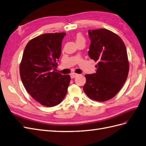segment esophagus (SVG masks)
Listing matches in <instances>:
<instances>
[{
    "instance_id": "1",
    "label": "esophagus",
    "mask_w": 146,
    "mask_h": 146,
    "mask_svg": "<svg viewBox=\"0 0 146 146\" xmlns=\"http://www.w3.org/2000/svg\"><path fill=\"white\" fill-rule=\"evenodd\" d=\"M78 75V74H77V73H71L70 76H71V78H74L75 77H76Z\"/></svg>"
}]
</instances>
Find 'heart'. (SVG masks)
I'll return each mask as SVG.
<instances>
[{
    "instance_id": "obj_1",
    "label": "heart",
    "mask_w": 146,
    "mask_h": 146,
    "mask_svg": "<svg viewBox=\"0 0 146 146\" xmlns=\"http://www.w3.org/2000/svg\"><path fill=\"white\" fill-rule=\"evenodd\" d=\"M76 42H80V41H84V42H85V39L81 33H78L76 35Z\"/></svg>"
}]
</instances>
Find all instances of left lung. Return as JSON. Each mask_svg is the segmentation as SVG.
I'll return each instance as SVG.
<instances>
[{
    "mask_svg": "<svg viewBox=\"0 0 146 146\" xmlns=\"http://www.w3.org/2000/svg\"><path fill=\"white\" fill-rule=\"evenodd\" d=\"M91 40L88 54L98 62L96 73L85 74L83 90L89 98L99 102L110 100L125 83L129 61L124 42L117 34L107 29H89Z\"/></svg>",
    "mask_w": 146,
    "mask_h": 146,
    "instance_id": "obj_1",
    "label": "left lung"
}]
</instances>
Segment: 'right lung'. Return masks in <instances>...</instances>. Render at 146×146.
I'll return each instance as SVG.
<instances>
[{"instance_id":"right-lung-1","label":"right lung","mask_w":146,"mask_h":146,"mask_svg":"<svg viewBox=\"0 0 146 146\" xmlns=\"http://www.w3.org/2000/svg\"><path fill=\"white\" fill-rule=\"evenodd\" d=\"M65 33H46L28 42L20 65L26 90L41 105L54 107L65 97L71 80L69 74L56 72Z\"/></svg>"}]
</instances>
